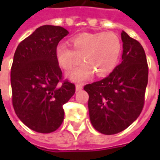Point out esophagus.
Returning <instances> with one entry per match:
<instances>
[{"instance_id": "obj_1", "label": "esophagus", "mask_w": 160, "mask_h": 160, "mask_svg": "<svg viewBox=\"0 0 160 160\" xmlns=\"http://www.w3.org/2000/svg\"><path fill=\"white\" fill-rule=\"evenodd\" d=\"M75 87H76V91H80L83 88V85L82 84H76Z\"/></svg>"}]
</instances>
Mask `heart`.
I'll return each mask as SVG.
<instances>
[{"mask_svg": "<svg viewBox=\"0 0 160 160\" xmlns=\"http://www.w3.org/2000/svg\"><path fill=\"white\" fill-rule=\"evenodd\" d=\"M70 44L61 43L56 48L58 62L64 69L69 70L80 62L68 73V77L74 81H84L93 75H107L117 66L121 52L122 42L113 32L83 33L70 40Z\"/></svg>", "mask_w": 160, "mask_h": 160, "instance_id": "1", "label": "heart"}]
</instances>
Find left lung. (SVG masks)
Returning a JSON list of instances; mask_svg holds the SVG:
<instances>
[{"mask_svg":"<svg viewBox=\"0 0 160 160\" xmlns=\"http://www.w3.org/2000/svg\"><path fill=\"white\" fill-rule=\"evenodd\" d=\"M122 62L109 76L84 90L89 95L88 109L93 128L104 134L126 129L142 111L148 81V66L144 49L137 40L122 31Z\"/></svg>","mask_w":160,"mask_h":160,"instance_id":"1","label":"left lung"}]
</instances>
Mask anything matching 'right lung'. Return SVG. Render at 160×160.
Returning <instances> with one entry per match:
<instances>
[{
    "mask_svg": "<svg viewBox=\"0 0 160 160\" xmlns=\"http://www.w3.org/2000/svg\"><path fill=\"white\" fill-rule=\"evenodd\" d=\"M68 34L62 26H42L19 42L11 68L12 102L19 120L32 130L56 131L64 118L63 104L75 86L63 80L56 48Z\"/></svg>",
    "mask_w": 160,
    "mask_h": 160,
    "instance_id": "obj_1",
    "label": "right lung"
}]
</instances>
